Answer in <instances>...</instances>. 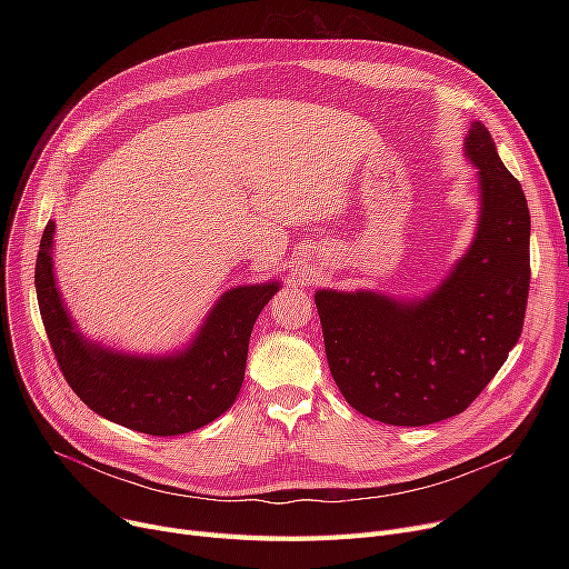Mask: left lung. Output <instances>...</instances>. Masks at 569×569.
Returning a JSON list of instances; mask_svg holds the SVG:
<instances>
[{
  "instance_id": "obj_1",
  "label": "left lung",
  "mask_w": 569,
  "mask_h": 569,
  "mask_svg": "<svg viewBox=\"0 0 569 569\" xmlns=\"http://www.w3.org/2000/svg\"><path fill=\"white\" fill-rule=\"evenodd\" d=\"M463 152L480 177L468 253L425 300L318 290L325 355L343 399L371 420L425 427L463 412L517 346L530 288V212L519 179L472 122Z\"/></svg>"
}]
</instances>
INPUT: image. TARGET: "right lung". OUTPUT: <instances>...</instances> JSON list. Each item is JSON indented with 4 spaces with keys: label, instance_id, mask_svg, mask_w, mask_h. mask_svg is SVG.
Masks as SVG:
<instances>
[{
    "label": "right lung",
    "instance_id": "right-lung-1",
    "mask_svg": "<svg viewBox=\"0 0 569 569\" xmlns=\"http://www.w3.org/2000/svg\"><path fill=\"white\" fill-rule=\"evenodd\" d=\"M48 221L37 256V297L54 360L71 390L106 420L149 436H179L214 422L244 380L253 322L279 290L277 281L221 295L196 339L174 355H129L87 341L76 330L52 274Z\"/></svg>",
    "mask_w": 569,
    "mask_h": 569
}]
</instances>
